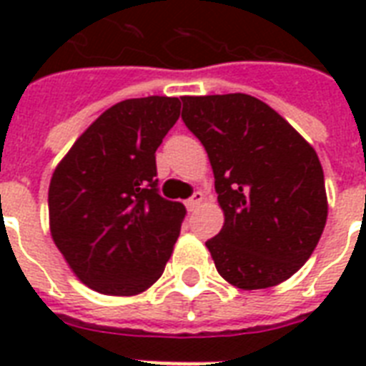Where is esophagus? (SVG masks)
<instances>
[{
	"label": "esophagus",
	"instance_id": "esophagus-1",
	"mask_svg": "<svg viewBox=\"0 0 366 366\" xmlns=\"http://www.w3.org/2000/svg\"><path fill=\"white\" fill-rule=\"evenodd\" d=\"M201 201H203V194L201 192H195L188 201H186V207H188V211H194L195 207L201 205Z\"/></svg>",
	"mask_w": 366,
	"mask_h": 366
}]
</instances>
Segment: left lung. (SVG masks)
<instances>
[{
    "instance_id": "8db88e82",
    "label": "left lung",
    "mask_w": 366,
    "mask_h": 366,
    "mask_svg": "<svg viewBox=\"0 0 366 366\" xmlns=\"http://www.w3.org/2000/svg\"><path fill=\"white\" fill-rule=\"evenodd\" d=\"M182 104L224 211L220 234L205 243L218 273L243 290L283 283L306 264L327 224L315 149L250 94L182 97Z\"/></svg>"
}]
</instances>
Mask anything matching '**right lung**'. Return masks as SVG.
I'll use <instances>...</instances> for the list:
<instances>
[{"mask_svg":"<svg viewBox=\"0 0 366 366\" xmlns=\"http://www.w3.org/2000/svg\"><path fill=\"white\" fill-rule=\"evenodd\" d=\"M180 100L117 102L77 138L49 186V226L71 272L110 296L140 295L161 277L186 207L161 197L155 149Z\"/></svg>","mask_w":366,"mask_h":366,"instance_id":"obj_1","label":"right lung"}]
</instances>
